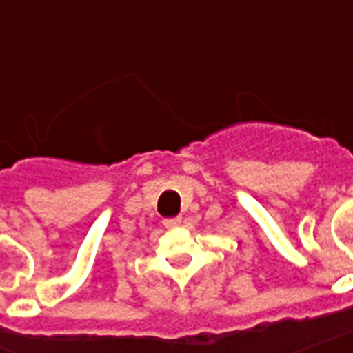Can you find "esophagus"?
<instances>
[{
    "label": "esophagus",
    "mask_w": 353,
    "mask_h": 353,
    "mask_svg": "<svg viewBox=\"0 0 353 353\" xmlns=\"http://www.w3.org/2000/svg\"><path fill=\"white\" fill-rule=\"evenodd\" d=\"M163 225L166 227V229H176V227L181 225V218L177 216V218H166V220H163Z\"/></svg>",
    "instance_id": "esophagus-1"
}]
</instances>
